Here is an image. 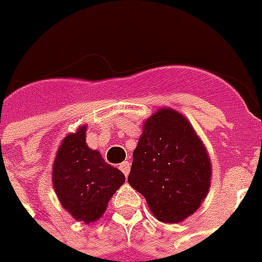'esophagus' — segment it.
Here are the masks:
<instances>
[{"label": "esophagus", "mask_w": 262, "mask_h": 262, "mask_svg": "<svg viewBox=\"0 0 262 262\" xmlns=\"http://www.w3.org/2000/svg\"><path fill=\"white\" fill-rule=\"evenodd\" d=\"M119 169L123 171V174L127 176L129 174V171H130V163L127 162V161H125V162H122L119 165Z\"/></svg>", "instance_id": "34e87169"}]
</instances>
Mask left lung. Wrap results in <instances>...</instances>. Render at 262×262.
<instances>
[{
	"label": "left lung",
	"mask_w": 262,
	"mask_h": 262,
	"mask_svg": "<svg viewBox=\"0 0 262 262\" xmlns=\"http://www.w3.org/2000/svg\"><path fill=\"white\" fill-rule=\"evenodd\" d=\"M127 181L162 223H181L201 207L211 184L210 157L183 114L162 107L145 119Z\"/></svg>",
	"instance_id": "8db88e82"
}]
</instances>
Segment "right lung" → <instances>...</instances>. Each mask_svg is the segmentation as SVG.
I'll return each instance as SVG.
<instances>
[{"label":"right lung","mask_w":262,"mask_h":262,"mask_svg":"<svg viewBox=\"0 0 262 262\" xmlns=\"http://www.w3.org/2000/svg\"><path fill=\"white\" fill-rule=\"evenodd\" d=\"M125 183V174L86 144V125L60 143L52 166V184L60 205L73 219L93 224Z\"/></svg>","instance_id":"obj_1"}]
</instances>
